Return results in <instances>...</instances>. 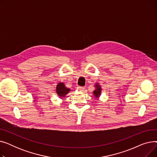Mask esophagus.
<instances>
[{
	"mask_svg": "<svg viewBox=\"0 0 157 157\" xmlns=\"http://www.w3.org/2000/svg\"><path fill=\"white\" fill-rule=\"evenodd\" d=\"M79 90H81V91H82V90H83L85 88H84V87H83V86H78V88H77Z\"/></svg>",
	"mask_w": 157,
	"mask_h": 157,
	"instance_id": "1",
	"label": "esophagus"
}]
</instances>
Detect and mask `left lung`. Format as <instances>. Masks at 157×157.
<instances>
[{"label": "left lung", "mask_w": 157, "mask_h": 157, "mask_svg": "<svg viewBox=\"0 0 157 157\" xmlns=\"http://www.w3.org/2000/svg\"><path fill=\"white\" fill-rule=\"evenodd\" d=\"M94 95L95 96V97L98 98L101 95V87L98 83L95 84V90L94 91Z\"/></svg>", "instance_id": "obj_1"}]
</instances>
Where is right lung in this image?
<instances>
[{
	"instance_id": "add662e5",
	"label": "right lung",
	"mask_w": 157,
	"mask_h": 157,
	"mask_svg": "<svg viewBox=\"0 0 157 157\" xmlns=\"http://www.w3.org/2000/svg\"><path fill=\"white\" fill-rule=\"evenodd\" d=\"M70 91V88H67L66 87L63 83H59L57 85L56 88V94L61 98L64 97Z\"/></svg>"
}]
</instances>
